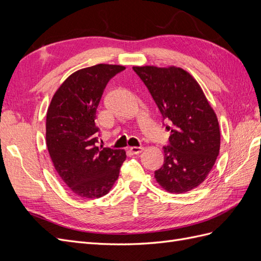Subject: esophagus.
Masks as SVG:
<instances>
[{"label": "esophagus", "mask_w": 261, "mask_h": 261, "mask_svg": "<svg viewBox=\"0 0 261 261\" xmlns=\"http://www.w3.org/2000/svg\"><path fill=\"white\" fill-rule=\"evenodd\" d=\"M143 150H144L143 147H130L129 148V151L132 153H134V154H138V153H140L141 151H143Z\"/></svg>", "instance_id": "34e87169"}]
</instances>
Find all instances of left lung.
Returning a JSON list of instances; mask_svg holds the SVG:
<instances>
[{"mask_svg": "<svg viewBox=\"0 0 261 261\" xmlns=\"http://www.w3.org/2000/svg\"><path fill=\"white\" fill-rule=\"evenodd\" d=\"M159 109L165 130L164 163L154 177L165 191L181 194L206 179L220 150L217 115L194 78L178 67H133Z\"/></svg>", "mask_w": 261, "mask_h": 261, "instance_id": "left-lung-1", "label": "left lung"}]
</instances>
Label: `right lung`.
Here are the masks:
<instances>
[{"label": "right lung", "instance_id": "right-lung-1", "mask_svg": "<svg viewBox=\"0 0 261 261\" xmlns=\"http://www.w3.org/2000/svg\"><path fill=\"white\" fill-rule=\"evenodd\" d=\"M124 69L98 64L77 70L55 92L46 113V146L54 168L82 198L107 195L126 159L124 150L98 146L94 122L108 83Z\"/></svg>", "mask_w": 261, "mask_h": 261}]
</instances>
